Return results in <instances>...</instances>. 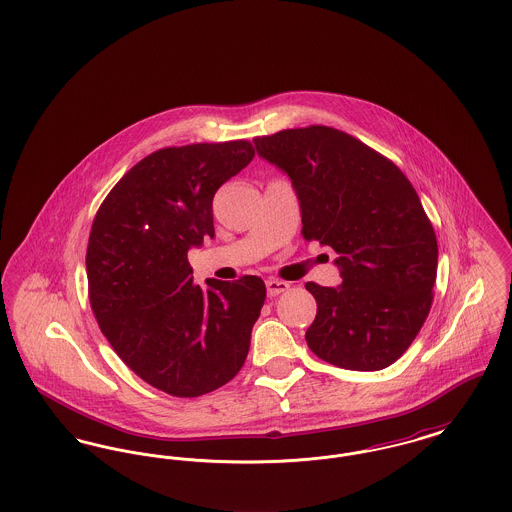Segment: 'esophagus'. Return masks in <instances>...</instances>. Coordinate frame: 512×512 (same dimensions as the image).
Returning a JSON list of instances; mask_svg holds the SVG:
<instances>
[{
  "label": "esophagus",
  "instance_id": "34e87169",
  "mask_svg": "<svg viewBox=\"0 0 512 512\" xmlns=\"http://www.w3.org/2000/svg\"><path fill=\"white\" fill-rule=\"evenodd\" d=\"M288 288H290V284H288V282H284V280H276V278H270V280H267L268 297H276V295L286 292Z\"/></svg>",
  "mask_w": 512,
  "mask_h": 512
}]
</instances>
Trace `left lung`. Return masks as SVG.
<instances>
[{"mask_svg": "<svg viewBox=\"0 0 512 512\" xmlns=\"http://www.w3.org/2000/svg\"><path fill=\"white\" fill-rule=\"evenodd\" d=\"M253 142L290 176L303 238L338 253L341 286L305 284L317 299L307 345L347 370L393 365L430 313L438 272L436 232L413 184L388 157L330 126Z\"/></svg>", "mask_w": 512, "mask_h": 512, "instance_id": "1", "label": "left lung"}]
</instances>
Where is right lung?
<instances>
[{
  "instance_id": "right-lung-1",
  "label": "right lung",
  "mask_w": 512,
  "mask_h": 512,
  "mask_svg": "<svg viewBox=\"0 0 512 512\" xmlns=\"http://www.w3.org/2000/svg\"><path fill=\"white\" fill-rule=\"evenodd\" d=\"M247 140L163 147L122 176L92 224L88 295L124 365L174 397H199L244 366L267 297L259 276L194 284L190 247L215 236L213 197L251 163Z\"/></svg>"
}]
</instances>
